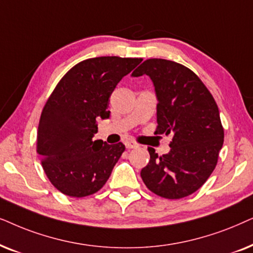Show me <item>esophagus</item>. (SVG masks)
<instances>
[{
    "mask_svg": "<svg viewBox=\"0 0 253 253\" xmlns=\"http://www.w3.org/2000/svg\"><path fill=\"white\" fill-rule=\"evenodd\" d=\"M125 146H126L127 149H133V148L139 147V144H137L135 141L129 140V141H126V142H125Z\"/></svg>",
    "mask_w": 253,
    "mask_h": 253,
    "instance_id": "34e87169",
    "label": "esophagus"
}]
</instances>
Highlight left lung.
<instances>
[{
	"label": "left lung",
	"instance_id": "8db88e82",
	"mask_svg": "<svg viewBox=\"0 0 253 253\" xmlns=\"http://www.w3.org/2000/svg\"><path fill=\"white\" fill-rule=\"evenodd\" d=\"M153 81L157 103L156 133L171 135V150L150 161L141 178L153 193L181 199L198 191L213 172L223 146L224 129L214 97L198 75L180 63L148 59L133 72Z\"/></svg>",
	"mask_w": 253,
	"mask_h": 253
}]
</instances>
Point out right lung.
I'll list each match as a JSON object with an SVG mask.
<instances>
[{"label": "right lung", "instance_id": "add662e5", "mask_svg": "<svg viewBox=\"0 0 253 253\" xmlns=\"http://www.w3.org/2000/svg\"><path fill=\"white\" fill-rule=\"evenodd\" d=\"M142 59L99 56L83 60L56 84L43 106L37 153L56 190L73 198L98 192L125 151L124 143L93 141L97 120L110 117L109 98Z\"/></svg>", "mask_w": 253, "mask_h": 253}]
</instances>
